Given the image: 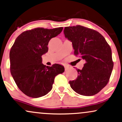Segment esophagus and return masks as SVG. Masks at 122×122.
Listing matches in <instances>:
<instances>
[{
    "instance_id": "esophagus-1",
    "label": "esophagus",
    "mask_w": 122,
    "mask_h": 122,
    "mask_svg": "<svg viewBox=\"0 0 122 122\" xmlns=\"http://www.w3.org/2000/svg\"><path fill=\"white\" fill-rule=\"evenodd\" d=\"M64 68H65V71H67V70H68L69 67H67V66H65V67H64Z\"/></svg>"
}]
</instances>
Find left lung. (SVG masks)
<instances>
[{"label": "left lung", "instance_id": "obj_1", "mask_svg": "<svg viewBox=\"0 0 122 122\" xmlns=\"http://www.w3.org/2000/svg\"><path fill=\"white\" fill-rule=\"evenodd\" d=\"M65 37L72 42L74 55L86 61L78 77L70 81L72 89L80 95L98 94L109 81L114 63L111 47L98 31L77 25L64 28Z\"/></svg>", "mask_w": 122, "mask_h": 122}]
</instances>
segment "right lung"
I'll return each instance as SVG.
<instances>
[{
	"label": "right lung",
	"instance_id": "right-lung-1",
	"mask_svg": "<svg viewBox=\"0 0 122 122\" xmlns=\"http://www.w3.org/2000/svg\"><path fill=\"white\" fill-rule=\"evenodd\" d=\"M63 28H36L24 31L11 47V74L18 88L28 97L37 98L46 95L52 89L55 77L64 71L61 64L50 67L41 63L50 39L61 34Z\"/></svg>",
	"mask_w": 122,
	"mask_h": 122
}]
</instances>
